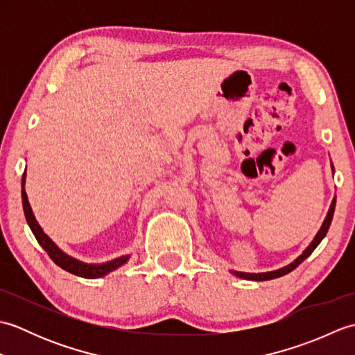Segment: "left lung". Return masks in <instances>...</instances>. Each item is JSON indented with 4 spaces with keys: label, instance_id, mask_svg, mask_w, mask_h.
<instances>
[{
    "label": "left lung",
    "instance_id": "left-lung-1",
    "mask_svg": "<svg viewBox=\"0 0 355 355\" xmlns=\"http://www.w3.org/2000/svg\"><path fill=\"white\" fill-rule=\"evenodd\" d=\"M333 169H334V168H333ZM334 209H336V198L333 200V202H331L329 212H328V215H327V218H325V221H323L320 230L318 232V235H315V238L313 239V243H311L310 245H308L306 250H305L302 254H300L296 261L291 262L290 266H286V267H284V268H279V270H275V271H267V273H258V275H256V273H243V271H233V273H235L238 277L250 279V281H270V279L281 277V276H284V275H286V273H290V271H293L294 268H296V267L299 266V263H302V262L308 258V256H310V254L314 252V248L320 244V241H322L323 238H325L327 232H328L329 225H331V221H333Z\"/></svg>",
    "mask_w": 355,
    "mask_h": 355
}]
</instances>
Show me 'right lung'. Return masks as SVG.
Segmentation results:
<instances>
[{
    "label": "right lung",
    "instance_id": "1",
    "mask_svg": "<svg viewBox=\"0 0 355 355\" xmlns=\"http://www.w3.org/2000/svg\"><path fill=\"white\" fill-rule=\"evenodd\" d=\"M24 184H26V172L24 175H22V182H21V195H22V207H24V215H26V220L27 224L30 225V229H32L33 235L36 238L37 243L44 248L47 254L51 258V261L59 266L61 268H64L65 271H69V273H73L76 276L80 277H87V279H96V277H101L105 276L110 271L119 268L120 266H123V263L128 261L130 256H122V258H117L114 261H110V262H105V263H97V266H92V263H84V262H79L76 259L70 258L69 254H65L64 252L59 250V248L55 245V243L45 235L42 232L41 225L37 224V221L35 220V215L32 212V207L28 205V200H27V193L24 189Z\"/></svg>",
    "mask_w": 355,
    "mask_h": 355
}]
</instances>
